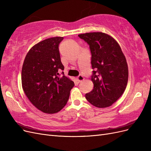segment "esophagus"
Segmentation results:
<instances>
[{
    "instance_id": "obj_1",
    "label": "esophagus",
    "mask_w": 151,
    "mask_h": 151,
    "mask_svg": "<svg viewBox=\"0 0 151 151\" xmlns=\"http://www.w3.org/2000/svg\"><path fill=\"white\" fill-rule=\"evenodd\" d=\"M77 81H78V83H81V82H82L83 81H84V77L83 76H81V75H79L78 77H77Z\"/></svg>"
}]
</instances>
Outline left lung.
Wrapping results in <instances>:
<instances>
[{"instance_id": "left-lung-1", "label": "left lung", "mask_w": 151, "mask_h": 151, "mask_svg": "<svg viewBox=\"0 0 151 151\" xmlns=\"http://www.w3.org/2000/svg\"><path fill=\"white\" fill-rule=\"evenodd\" d=\"M89 45L94 88L86 99L97 108L110 106L124 93L129 78L126 58L121 47L111 36L102 32L80 34Z\"/></svg>"}]
</instances>
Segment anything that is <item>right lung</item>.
I'll list each match as a JSON object with an SVG mask.
<instances>
[{"instance_id": "add662e5", "label": "right lung", "mask_w": 151, "mask_h": 151, "mask_svg": "<svg viewBox=\"0 0 151 151\" xmlns=\"http://www.w3.org/2000/svg\"><path fill=\"white\" fill-rule=\"evenodd\" d=\"M63 37H53L35 45L26 54L21 71L22 87L34 106L48 114L65 106L74 83L59 74L64 70L58 45Z\"/></svg>"}]
</instances>
